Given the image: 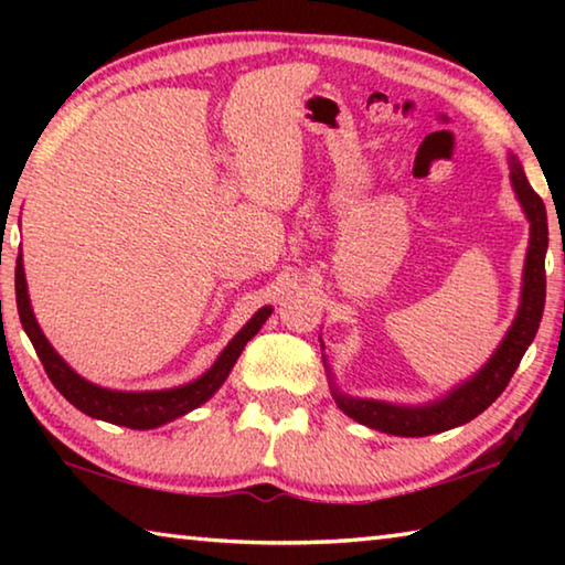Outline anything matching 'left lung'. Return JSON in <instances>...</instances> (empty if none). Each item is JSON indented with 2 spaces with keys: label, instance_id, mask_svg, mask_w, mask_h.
<instances>
[{
  "label": "left lung",
  "instance_id": "left-lung-1",
  "mask_svg": "<svg viewBox=\"0 0 565 565\" xmlns=\"http://www.w3.org/2000/svg\"><path fill=\"white\" fill-rule=\"evenodd\" d=\"M509 169H511V186L515 191V199L523 209L525 218H529V248H525L523 262V279H521V301L515 319L501 339L499 349L491 353V359L468 376L461 384L448 388L444 396H438L428 404H391V401L379 398H363V396H349L337 386L333 374L327 363V356L321 353L323 366L329 374L331 396L337 406L349 418L359 420V424L376 428L381 434L391 436H431L448 431V428L463 426L468 420L483 414L495 398L503 394L509 386L513 371L519 369L525 349L531 347L539 331V323L543 317V303H546V252H548V218L543 199L531 189L529 179L521 161L509 151ZM323 349V343H321Z\"/></svg>",
  "mask_w": 565,
  "mask_h": 565
}]
</instances>
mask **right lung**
<instances>
[{
  "instance_id": "1",
  "label": "right lung",
  "mask_w": 565,
  "mask_h": 565,
  "mask_svg": "<svg viewBox=\"0 0 565 565\" xmlns=\"http://www.w3.org/2000/svg\"><path fill=\"white\" fill-rule=\"evenodd\" d=\"M14 286H17L19 321H22L26 337H30L36 356L42 359L46 376L52 379L56 391H60L72 406L79 408L82 414L107 420V424L137 428V431H149V428L164 426L169 420H174L179 416L189 414V411L206 404V401L222 388L228 374H232L234 363L238 356H242L246 343L259 333V329L274 311L271 306H262V309L256 311L242 329H238L236 337L226 343L224 351L218 353L212 366H209L199 379L189 381V384L159 388V391H117V388L92 384V381L76 374L70 363L54 351L50 339L44 337V331L34 319L30 291H26L22 254H19L17 259Z\"/></svg>"
}]
</instances>
